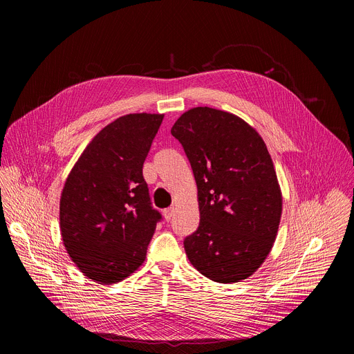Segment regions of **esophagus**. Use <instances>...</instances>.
<instances>
[{
  "instance_id": "esophagus-1",
  "label": "esophagus",
  "mask_w": 354,
  "mask_h": 354,
  "mask_svg": "<svg viewBox=\"0 0 354 354\" xmlns=\"http://www.w3.org/2000/svg\"><path fill=\"white\" fill-rule=\"evenodd\" d=\"M172 216H174V207H168V209L164 210V217H165L167 221H171Z\"/></svg>"
}]
</instances>
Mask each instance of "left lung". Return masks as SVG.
Returning a JSON list of instances; mask_svg holds the SVG:
<instances>
[{"label":"left lung","instance_id":"left-lung-1","mask_svg":"<svg viewBox=\"0 0 354 354\" xmlns=\"http://www.w3.org/2000/svg\"><path fill=\"white\" fill-rule=\"evenodd\" d=\"M171 133L197 185L200 224L183 241L190 263L217 283L249 277L269 255L281 217L265 141L241 118L207 106L185 112Z\"/></svg>","mask_w":354,"mask_h":354}]
</instances>
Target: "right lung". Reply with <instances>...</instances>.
Segmentation results:
<instances>
[{
    "label": "right lung",
    "mask_w": 354,
    "mask_h": 354,
    "mask_svg": "<svg viewBox=\"0 0 354 354\" xmlns=\"http://www.w3.org/2000/svg\"><path fill=\"white\" fill-rule=\"evenodd\" d=\"M164 115L131 113L100 130L71 169L60 198V231L77 268L113 284L145 261L162 216L151 206L142 164Z\"/></svg>",
    "instance_id": "obj_1"
}]
</instances>
